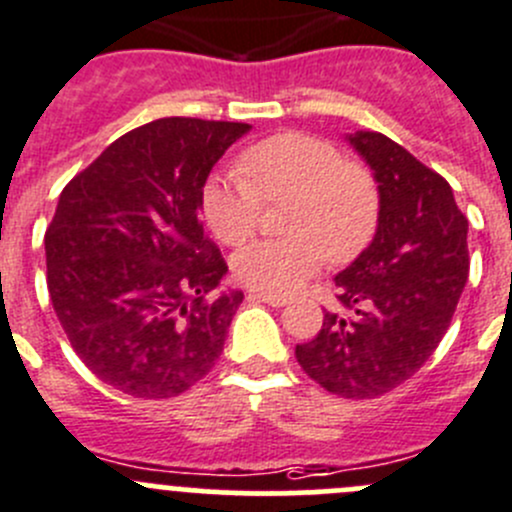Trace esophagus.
<instances>
[{
  "mask_svg": "<svg viewBox=\"0 0 512 512\" xmlns=\"http://www.w3.org/2000/svg\"><path fill=\"white\" fill-rule=\"evenodd\" d=\"M250 297L252 300H260V302H267V305H272V307H282V305H287V300H290V297L287 295H272V292H250Z\"/></svg>",
  "mask_w": 512,
  "mask_h": 512,
  "instance_id": "esophagus-1",
  "label": "esophagus"
}]
</instances>
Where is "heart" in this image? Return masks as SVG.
<instances>
[{"label":"heart","mask_w":512,"mask_h":512,"mask_svg":"<svg viewBox=\"0 0 512 512\" xmlns=\"http://www.w3.org/2000/svg\"><path fill=\"white\" fill-rule=\"evenodd\" d=\"M290 200L285 240H257L232 257L237 280L262 292H290L322 270L350 262L380 225V187L360 162L325 140L282 132L245 147L232 175L210 177L200 207L210 230L240 245L260 222L262 202Z\"/></svg>","instance_id":"b5f03b06"}]
</instances>
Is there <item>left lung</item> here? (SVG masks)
<instances>
[{
	"label": "left lung",
	"instance_id": "left-lung-1",
	"mask_svg": "<svg viewBox=\"0 0 512 512\" xmlns=\"http://www.w3.org/2000/svg\"><path fill=\"white\" fill-rule=\"evenodd\" d=\"M347 142L380 187L370 245L335 275L337 312L295 347L302 370L340 398L390 393L425 365L448 332L468 282V217L445 177L380 132Z\"/></svg>",
	"mask_w": 512,
	"mask_h": 512
}]
</instances>
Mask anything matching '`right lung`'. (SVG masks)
Listing matches in <instances>:
<instances>
[{"instance_id":"1","label":"right lung","mask_w":512,"mask_h":512,"mask_svg":"<svg viewBox=\"0 0 512 512\" xmlns=\"http://www.w3.org/2000/svg\"><path fill=\"white\" fill-rule=\"evenodd\" d=\"M245 122L165 117L114 140L62 190L47 287L79 360L132 398H175L215 367L242 292L200 222L215 162Z\"/></svg>"}]
</instances>
